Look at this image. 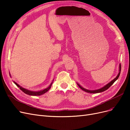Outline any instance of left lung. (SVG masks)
I'll return each instance as SVG.
<instances>
[{"instance_id": "8db88e82", "label": "left lung", "mask_w": 130, "mask_h": 130, "mask_svg": "<svg viewBox=\"0 0 130 130\" xmlns=\"http://www.w3.org/2000/svg\"><path fill=\"white\" fill-rule=\"evenodd\" d=\"M121 64H119V73L118 74V75H117V76L116 78H115L114 79H113L112 81H110V82L109 83H108V84H107L105 86H104V87L101 88L100 89H96V90H88V89H87L86 88H84V87H83L82 86H81V85H80L78 83H76L77 84V85L79 86V87L82 89L83 90L85 91V92H87V93H101V92H104V91L107 90L110 86H111L116 81L118 78H119V75H120V73H121Z\"/></svg>"}]
</instances>
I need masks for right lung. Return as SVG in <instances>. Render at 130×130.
<instances>
[{
    "label": "right lung",
    "instance_id": "add662e5",
    "mask_svg": "<svg viewBox=\"0 0 130 130\" xmlns=\"http://www.w3.org/2000/svg\"><path fill=\"white\" fill-rule=\"evenodd\" d=\"M9 75H10L11 76V74H9ZM54 80H53L52 82L51 83V84L50 85V86H49V87H47L46 88L44 89H43L42 90H40V91H36V92H35V91H31V90H28L27 89H25L23 87H22L21 86H20L19 85H18L17 83H15V81H13V83L15 84L18 87L20 88L22 92L23 93H25V94H27V95H31V96H40V95H43L44 94V93H46L48 90H49L51 87V86L52 85V83H53V81H54Z\"/></svg>",
    "mask_w": 130,
    "mask_h": 130
}]
</instances>
